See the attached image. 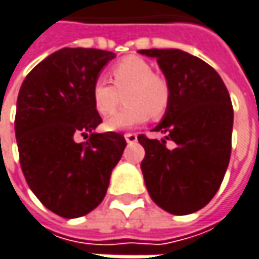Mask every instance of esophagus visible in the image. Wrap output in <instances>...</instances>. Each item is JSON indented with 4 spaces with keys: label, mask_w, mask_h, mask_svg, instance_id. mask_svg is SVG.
I'll use <instances>...</instances> for the list:
<instances>
[{
    "label": "esophagus",
    "mask_w": 259,
    "mask_h": 259,
    "mask_svg": "<svg viewBox=\"0 0 259 259\" xmlns=\"http://www.w3.org/2000/svg\"><path fill=\"white\" fill-rule=\"evenodd\" d=\"M124 139H126L127 144H135L138 141V135H135V133H126L124 135Z\"/></svg>",
    "instance_id": "esophagus-1"
}]
</instances>
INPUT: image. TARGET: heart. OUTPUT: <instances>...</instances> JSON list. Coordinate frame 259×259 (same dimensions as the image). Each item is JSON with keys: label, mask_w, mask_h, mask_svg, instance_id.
I'll list each match as a JSON object with an SVG mask.
<instances>
[{"label": "heart", "mask_w": 259, "mask_h": 259, "mask_svg": "<svg viewBox=\"0 0 259 259\" xmlns=\"http://www.w3.org/2000/svg\"><path fill=\"white\" fill-rule=\"evenodd\" d=\"M110 84L104 77H98L92 86L94 107L99 114L112 113L125 94L126 105L107 117L104 126L110 132H123L145 123L149 115L160 118L165 114L171 101L168 80L158 73L146 60L130 55L111 67Z\"/></svg>", "instance_id": "heart-1"}]
</instances>
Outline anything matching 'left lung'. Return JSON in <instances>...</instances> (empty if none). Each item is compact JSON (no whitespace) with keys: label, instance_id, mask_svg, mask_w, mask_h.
I'll use <instances>...</instances> for the list:
<instances>
[{"label":"left lung","instance_id":"obj_1","mask_svg":"<svg viewBox=\"0 0 259 259\" xmlns=\"http://www.w3.org/2000/svg\"><path fill=\"white\" fill-rule=\"evenodd\" d=\"M157 58L170 83L171 101L154 132L139 135L145 185L157 205L175 215L192 214L214 198L230 154L233 107L220 74L201 58L180 50H141ZM175 142L170 150L166 141Z\"/></svg>","mask_w":259,"mask_h":259}]
</instances>
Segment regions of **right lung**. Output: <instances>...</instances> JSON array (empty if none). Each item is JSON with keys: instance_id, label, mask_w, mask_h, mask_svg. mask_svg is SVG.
<instances>
[{"instance_id": "add662e5", "label": "right lung", "mask_w": 259, "mask_h": 259, "mask_svg": "<svg viewBox=\"0 0 259 259\" xmlns=\"http://www.w3.org/2000/svg\"><path fill=\"white\" fill-rule=\"evenodd\" d=\"M114 53L63 48L22 83L14 120L24 179L39 201L64 219L86 215L102 202L126 148L121 133H94L102 118L92 86ZM77 134L90 136L77 144Z\"/></svg>"}]
</instances>
